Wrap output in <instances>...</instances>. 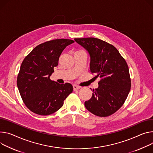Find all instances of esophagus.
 <instances>
[{
    "label": "esophagus",
    "instance_id": "1",
    "mask_svg": "<svg viewBox=\"0 0 153 153\" xmlns=\"http://www.w3.org/2000/svg\"><path fill=\"white\" fill-rule=\"evenodd\" d=\"M80 87H79V86H77V85H73V90H74V91L77 90H79V89H80Z\"/></svg>",
    "mask_w": 153,
    "mask_h": 153
}]
</instances>
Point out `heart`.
Wrapping results in <instances>:
<instances>
[{
	"label": "heart",
	"instance_id": "heart-1",
	"mask_svg": "<svg viewBox=\"0 0 153 153\" xmlns=\"http://www.w3.org/2000/svg\"><path fill=\"white\" fill-rule=\"evenodd\" d=\"M78 52H80V51H78Z\"/></svg>",
	"mask_w": 153,
	"mask_h": 153
}]
</instances>
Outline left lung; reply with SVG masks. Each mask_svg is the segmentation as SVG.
Masks as SVG:
<instances>
[{
    "mask_svg": "<svg viewBox=\"0 0 153 153\" xmlns=\"http://www.w3.org/2000/svg\"><path fill=\"white\" fill-rule=\"evenodd\" d=\"M90 57V69L101 79L98 87L93 91L90 100L85 102L86 108L101 117L112 115L123 105L131 90L128 66L113 46L95 38H75Z\"/></svg>",
    "mask_w": 153,
    "mask_h": 153,
    "instance_id": "1",
    "label": "left lung"
}]
</instances>
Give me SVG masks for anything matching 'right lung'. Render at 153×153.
<instances>
[{
	"label": "right lung",
	"instance_id": "add662e5",
	"mask_svg": "<svg viewBox=\"0 0 153 153\" xmlns=\"http://www.w3.org/2000/svg\"><path fill=\"white\" fill-rule=\"evenodd\" d=\"M71 39H57L35 47L23 60L17 79V86L24 104L32 112L49 115L59 110L73 92L69 83L60 84L50 79L59 59Z\"/></svg>",
	"mask_w": 153,
	"mask_h": 153
}]
</instances>
